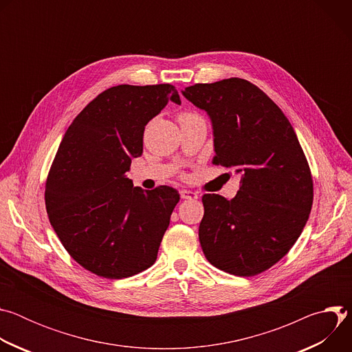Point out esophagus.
<instances>
[{
    "mask_svg": "<svg viewBox=\"0 0 352 352\" xmlns=\"http://www.w3.org/2000/svg\"><path fill=\"white\" fill-rule=\"evenodd\" d=\"M179 195H181L182 199H189V200H193V199H197V197H199V195H197L196 192L189 190V189H182V190H179Z\"/></svg>",
    "mask_w": 352,
    "mask_h": 352,
    "instance_id": "esophagus-1",
    "label": "esophagus"
}]
</instances>
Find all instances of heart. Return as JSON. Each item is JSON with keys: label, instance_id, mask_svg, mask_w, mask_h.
<instances>
[{"label": "heart", "instance_id": "heart-1", "mask_svg": "<svg viewBox=\"0 0 352 352\" xmlns=\"http://www.w3.org/2000/svg\"><path fill=\"white\" fill-rule=\"evenodd\" d=\"M189 116H193V114H190V113H184V114L179 116V120H181V118H185V117H189Z\"/></svg>", "mask_w": 352, "mask_h": 352}]
</instances>
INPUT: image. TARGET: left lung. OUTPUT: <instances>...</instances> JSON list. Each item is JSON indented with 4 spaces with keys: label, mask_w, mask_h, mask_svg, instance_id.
Returning a JSON list of instances; mask_svg holds the SVG:
<instances>
[{
    "label": "left lung",
    "mask_w": 352,
    "mask_h": 352,
    "mask_svg": "<svg viewBox=\"0 0 352 352\" xmlns=\"http://www.w3.org/2000/svg\"><path fill=\"white\" fill-rule=\"evenodd\" d=\"M182 94L210 117L213 164L241 174L231 200L202 197L204 254L230 274H259L288 254L308 221L314 181L304 150L278 106L245 79L196 83Z\"/></svg>",
    "instance_id": "8db88e82"
}]
</instances>
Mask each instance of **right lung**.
I'll return each mask as SVG.
<instances>
[{
  "label": "right lung",
  "instance_id": "1",
  "mask_svg": "<svg viewBox=\"0 0 352 352\" xmlns=\"http://www.w3.org/2000/svg\"><path fill=\"white\" fill-rule=\"evenodd\" d=\"M168 102V83L118 85L100 93L67 129L45 182V209L68 254L104 278H125L152 266L179 193L143 190L126 178L143 152L146 124Z\"/></svg>",
  "mask_w": 352,
  "mask_h": 352
}]
</instances>
